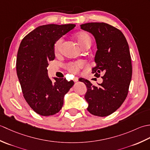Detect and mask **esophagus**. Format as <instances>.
I'll return each mask as SVG.
<instances>
[{"instance_id":"esophagus-1","label":"esophagus","mask_w":150,"mask_h":150,"mask_svg":"<svg viewBox=\"0 0 150 150\" xmlns=\"http://www.w3.org/2000/svg\"><path fill=\"white\" fill-rule=\"evenodd\" d=\"M73 81H74L75 82H77L79 81V78L77 77H74V79H73Z\"/></svg>"}]
</instances>
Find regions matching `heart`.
I'll list each match as a JSON object with an SVG mask.
<instances>
[{
	"instance_id": "heart-1",
	"label": "heart",
	"mask_w": 150,
	"mask_h": 150,
	"mask_svg": "<svg viewBox=\"0 0 150 150\" xmlns=\"http://www.w3.org/2000/svg\"><path fill=\"white\" fill-rule=\"evenodd\" d=\"M75 38L77 39L78 43L79 44L82 48L85 49L90 46L91 44V38L90 35L85 31H80L75 34ZM63 42L62 38H59L57 39L55 44H54V52L55 54L60 53L61 51V46ZM82 66V62L81 61H76L71 62L66 64L65 65V68L68 70V71L71 72L73 73H76L79 71Z\"/></svg>"
}]
</instances>
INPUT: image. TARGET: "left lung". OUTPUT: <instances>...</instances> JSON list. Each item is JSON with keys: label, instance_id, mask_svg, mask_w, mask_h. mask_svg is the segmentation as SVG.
Here are the masks:
<instances>
[{"label": "left lung", "instance_id": "obj_1", "mask_svg": "<svg viewBox=\"0 0 150 150\" xmlns=\"http://www.w3.org/2000/svg\"><path fill=\"white\" fill-rule=\"evenodd\" d=\"M81 28L93 34L96 40L97 65L92 73L97 77L104 73L103 82L98 86L84 79L79 80L87 87V110L93 115L106 117L120 108L128 93L132 76L129 46L120 30L108 24L91 22L81 24Z\"/></svg>", "mask_w": 150, "mask_h": 150}]
</instances>
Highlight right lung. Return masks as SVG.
I'll return each mask as SVG.
<instances>
[{
    "mask_svg": "<svg viewBox=\"0 0 150 150\" xmlns=\"http://www.w3.org/2000/svg\"><path fill=\"white\" fill-rule=\"evenodd\" d=\"M75 27V24H47L31 31L18 47L16 68L25 100L34 111L42 116L55 115L61 110L64 97L73 84L66 78L47 75L50 61L55 58V41Z\"/></svg>",
    "mask_w": 150,
    "mask_h": 150,
    "instance_id": "add662e5",
    "label": "right lung"
}]
</instances>
